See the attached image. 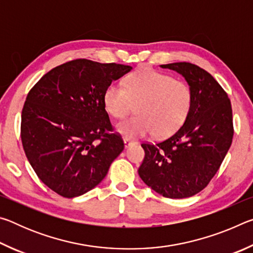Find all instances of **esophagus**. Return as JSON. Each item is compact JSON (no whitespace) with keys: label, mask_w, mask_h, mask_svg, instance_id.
<instances>
[{"label":"esophagus","mask_w":253,"mask_h":253,"mask_svg":"<svg viewBox=\"0 0 253 253\" xmlns=\"http://www.w3.org/2000/svg\"><path fill=\"white\" fill-rule=\"evenodd\" d=\"M124 144H125V147L128 148L129 146H131V145H134V142L128 138H124Z\"/></svg>","instance_id":"1"}]
</instances>
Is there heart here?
<instances>
[{
  "instance_id": "1",
  "label": "heart",
  "mask_w": 253,
  "mask_h": 253,
  "mask_svg": "<svg viewBox=\"0 0 253 253\" xmlns=\"http://www.w3.org/2000/svg\"><path fill=\"white\" fill-rule=\"evenodd\" d=\"M136 116L117 124L126 138L149 134L165 137L176 131L190 114L193 91L185 81L155 70H140L128 77L125 85L111 83L104 92V105L115 118H124L134 110Z\"/></svg>"
}]
</instances>
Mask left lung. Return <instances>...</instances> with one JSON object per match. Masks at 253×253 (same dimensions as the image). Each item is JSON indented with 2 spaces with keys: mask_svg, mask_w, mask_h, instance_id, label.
<instances>
[{
  "mask_svg": "<svg viewBox=\"0 0 253 253\" xmlns=\"http://www.w3.org/2000/svg\"><path fill=\"white\" fill-rule=\"evenodd\" d=\"M161 67L185 78L193 91V104L172 136L142 144L145 157L138 174L165 198H190L207 187L232 144V107L219 83L199 66L175 62Z\"/></svg>",
  "mask_w": 253,
  "mask_h": 253,
  "instance_id": "left-lung-1",
  "label": "left lung"
}]
</instances>
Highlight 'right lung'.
Wrapping results in <instances>:
<instances>
[{
	"instance_id": "right-lung-1",
	"label": "right lung",
	"mask_w": 253,
	"mask_h": 253,
	"mask_svg": "<svg viewBox=\"0 0 253 253\" xmlns=\"http://www.w3.org/2000/svg\"><path fill=\"white\" fill-rule=\"evenodd\" d=\"M130 66L76 59L53 68L29 91L21 139L34 172L63 198L97 186L124 149L104 105L107 85Z\"/></svg>"
}]
</instances>
